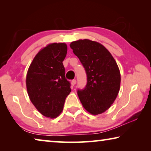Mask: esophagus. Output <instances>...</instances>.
Returning <instances> with one entry per match:
<instances>
[{"instance_id":"1","label":"esophagus","mask_w":151,"mask_h":151,"mask_svg":"<svg viewBox=\"0 0 151 151\" xmlns=\"http://www.w3.org/2000/svg\"><path fill=\"white\" fill-rule=\"evenodd\" d=\"M71 83H72V85L74 86L75 85H76V81L75 80V79H74V80H73V81H72V82H71Z\"/></svg>"}]
</instances>
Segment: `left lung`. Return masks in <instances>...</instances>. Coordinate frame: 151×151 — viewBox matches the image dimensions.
Wrapping results in <instances>:
<instances>
[{
  "label": "left lung",
  "instance_id": "obj_1",
  "mask_svg": "<svg viewBox=\"0 0 151 151\" xmlns=\"http://www.w3.org/2000/svg\"><path fill=\"white\" fill-rule=\"evenodd\" d=\"M70 48L85 68L87 83L77 94L84 108L96 115L106 111L114 103L121 85L119 66L103 45L88 39L70 43Z\"/></svg>",
  "mask_w": 151,
  "mask_h": 151
}]
</instances>
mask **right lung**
Wrapping results in <instances>:
<instances>
[{"label":"right lung","mask_w":151,"mask_h":151,"mask_svg":"<svg viewBox=\"0 0 151 151\" xmlns=\"http://www.w3.org/2000/svg\"><path fill=\"white\" fill-rule=\"evenodd\" d=\"M66 52L65 43L48 45L35 56L27 72L30 100L39 112L48 118H56L61 113L71 91L63 63Z\"/></svg>","instance_id":"obj_1"}]
</instances>
